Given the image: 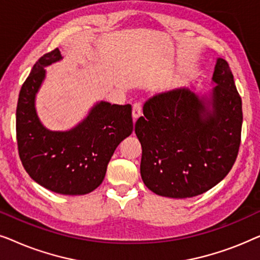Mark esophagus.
Returning <instances> with one entry per match:
<instances>
[{
	"label": "esophagus",
	"instance_id": "obj_1",
	"mask_svg": "<svg viewBox=\"0 0 260 260\" xmlns=\"http://www.w3.org/2000/svg\"><path fill=\"white\" fill-rule=\"evenodd\" d=\"M142 116V105L141 103H135L133 106V118L136 120L138 117Z\"/></svg>",
	"mask_w": 260,
	"mask_h": 260
}]
</instances>
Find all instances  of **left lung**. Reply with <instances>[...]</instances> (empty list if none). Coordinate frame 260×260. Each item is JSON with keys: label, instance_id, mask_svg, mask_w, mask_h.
<instances>
[{"label": "left lung", "instance_id": "obj_1", "mask_svg": "<svg viewBox=\"0 0 260 260\" xmlns=\"http://www.w3.org/2000/svg\"><path fill=\"white\" fill-rule=\"evenodd\" d=\"M211 98L188 87L159 93L135 124L142 145L141 176L155 194L184 199L218 184L236 162L243 109L226 60L218 59Z\"/></svg>", "mask_w": 260, "mask_h": 260}]
</instances>
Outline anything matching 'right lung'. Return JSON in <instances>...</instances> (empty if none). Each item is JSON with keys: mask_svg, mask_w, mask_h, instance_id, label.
<instances>
[{"mask_svg": "<svg viewBox=\"0 0 260 260\" xmlns=\"http://www.w3.org/2000/svg\"><path fill=\"white\" fill-rule=\"evenodd\" d=\"M60 51L35 62L21 87L16 108L20 159L40 186L63 195H84L101 186L116 148L134 130L130 104H95L83 122L70 131H51L35 111V95L45 79V67L61 60Z\"/></svg>", "mask_w": 260, "mask_h": 260, "instance_id": "obj_1", "label": "right lung"}]
</instances>
